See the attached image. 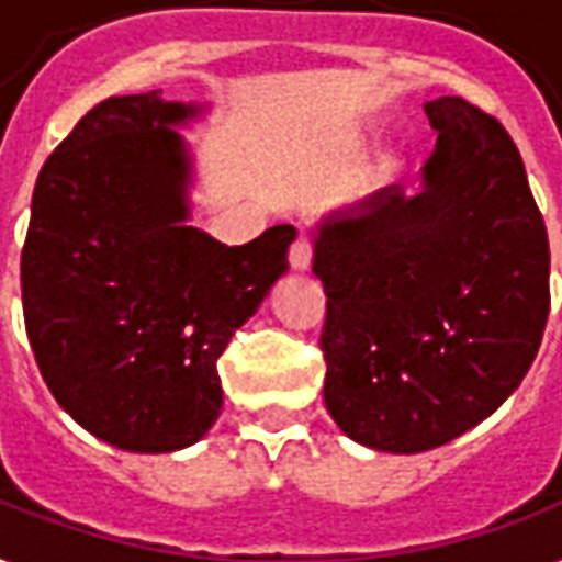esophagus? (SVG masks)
I'll list each match as a JSON object with an SVG mask.
<instances>
[{"label": "esophagus", "instance_id": "esophagus-1", "mask_svg": "<svg viewBox=\"0 0 562 562\" xmlns=\"http://www.w3.org/2000/svg\"><path fill=\"white\" fill-rule=\"evenodd\" d=\"M289 262L294 271H306L308 262H312V245H308L306 236L294 238V245L289 250Z\"/></svg>", "mask_w": 562, "mask_h": 562}]
</instances>
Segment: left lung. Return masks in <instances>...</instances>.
<instances>
[{
    "label": "left lung",
    "mask_w": 562,
    "mask_h": 562,
    "mask_svg": "<svg viewBox=\"0 0 562 562\" xmlns=\"http://www.w3.org/2000/svg\"><path fill=\"white\" fill-rule=\"evenodd\" d=\"M417 194L387 187L315 227L324 402L344 435L414 454L519 387L549 317V236L514 139L458 95L426 101Z\"/></svg>",
    "instance_id": "1"
}]
</instances>
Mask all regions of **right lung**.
Segmentation results:
<instances>
[{
	"instance_id": "1",
	"label": "right lung",
	"mask_w": 562,
	"mask_h": 562,
	"mask_svg": "<svg viewBox=\"0 0 562 562\" xmlns=\"http://www.w3.org/2000/svg\"><path fill=\"white\" fill-rule=\"evenodd\" d=\"M206 104L162 90L101 101L40 169L22 312L57 405L125 452L198 443L218 419V356L289 271L291 224L227 247L192 227V154L175 127Z\"/></svg>"
}]
</instances>
